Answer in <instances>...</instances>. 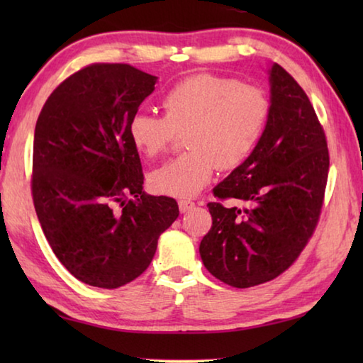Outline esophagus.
Here are the masks:
<instances>
[{
	"mask_svg": "<svg viewBox=\"0 0 363 363\" xmlns=\"http://www.w3.org/2000/svg\"><path fill=\"white\" fill-rule=\"evenodd\" d=\"M192 208H195V201L186 200V199L179 200V210H181V213H187V211L192 210Z\"/></svg>",
	"mask_w": 363,
	"mask_h": 363,
	"instance_id": "34e87169",
	"label": "esophagus"
}]
</instances>
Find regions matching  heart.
<instances>
[{"label": "heart", "mask_w": 363, "mask_h": 363, "mask_svg": "<svg viewBox=\"0 0 363 363\" xmlns=\"http://www.w3.org/2000/svg\"><path fill=\"white\" fill-rule=\"evenodd\" d=\"M164 115L138 110L128 123L133 145L147 157L168 149L186 133L187 152L152 171L150 187L158 194L192 196L211 181L216 168L243 164L266 130L270 102L266 91L237 78L189 77L163 96Z\"/></svg>", "instance_id": "1"}]
</instances>
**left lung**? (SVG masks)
<instances>
[{"instance_id": "8db88e82", "label": "left lung", "mask_w": 363, "mask_h": 363, "mask_svg": "<svg viewBox=\"0 0 363 363\" xmlns=\"http://www.w3.org/2000/svg\"><path fill=\"white\" fill-rule=\"evenodd\" d=\"M270 94L259 144L213 189V225L200 243L205 267L235 288L266 284L293 266L314 235L328 181L323 126L304 89L279 64L270 69Z\"/></svg>"}]
</instances>
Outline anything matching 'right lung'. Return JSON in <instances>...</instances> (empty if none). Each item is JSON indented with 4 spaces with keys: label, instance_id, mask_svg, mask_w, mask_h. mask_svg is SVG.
<instances>
[{
    "label": "right lung",
    "instance_id": "right-lung-1",
    "mask_svg": "<svg viewBox=\"0 0 363 363\" xmlns=\"http://www.w3.org/2000/svg\"><path fill=\"white\" fill-rule=\"evenodd\" d=\"M155 82L130 64L86 65L52 91L36 121V216L57 259L91 286L112 290L138 279L179 216L174 199L144 192L128 134Z\"/></svg>",
    "mask_w": 363,
    "mask_h": 363
}]
</instances>
